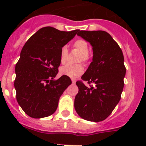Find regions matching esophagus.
<instances>
[{"label":"esophagus","instance_id":"1","mask_svg":"<svg viewBox=\"0 0 146 146\" xmlns=\"http://www.w3.org/2000/svg\"><path fill=\"white\" fill-rule=\"evenodd\" d=\"M72 83H73V84H75V83H76V80L75 79V78H72Z\"/></svg>","mask_w":146,"mask_h":146}]
</instances>
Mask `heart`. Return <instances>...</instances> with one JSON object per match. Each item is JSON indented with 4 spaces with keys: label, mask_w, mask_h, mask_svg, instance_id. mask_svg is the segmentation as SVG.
<instances>
[{
    "label": "heart",
    "mask_w": 146,
    "mask_h": 146,
    "mask_svg": "<svg viewBox=\"0 0 146 146\" xmlns=\"http://www.w3.org/2000/svg\"><path fill=\"white\" fill-rule=\"evenodd\" d=\"M73 48L81 52V55L78 59V62H83L87 63L90 60V54L89 52V44L86 40L83 38H78L73 44ZM68 49L66 46L62 47L60 54V60L61 63H65L68 60ZM84 67L81 64H67L60 68V72L62 75L69 76L70 78L78 77L84 73Z\"/></svg>",
    "instance_id": "obj_1"
}]
</instances>
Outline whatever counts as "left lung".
Returning a JSON list of instances; mask_svg holds the SVG:
<instances>
[{
  "mask_svg": "<svg viewBox=\"0 0 146 146\" xmlns=\"http://www.w3.org/2000/svg\"><path fill=\"white\" fill-rule=\"evenodd\" d=\"M77 35L92 46V62L76 85L78 92L74 101L77 113L82 119L98 122L105 120L119 103L124 86L126 68L119 46L106 31H79Z\"/></svg>",
  "mask_w": 146,
  "mask_h": 146,
  "instance_id": "8db88e82",
  "label": "left lung"
}]
</instances>
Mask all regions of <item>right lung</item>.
Segmentation results:
<instances>
[{
  "label": "right lung",
  "mask_w": 146,
  "mask_h": 146,
  "mask_svg": "<svg viewBox=\"0 0 146 146\" xmlns=\"http://www.w3.org/2000/svg\"><path fill=\"white\" fill-rule=\"evenodd\" d=\"M78 31L43 27L22 48L16 64L14 87L17 100L29 116L46 117L57 110L60 96L72 83L67 76L54 79L60 65V50Z\"/></svg>",
  "instance_id": "1"
}]
</instances>
